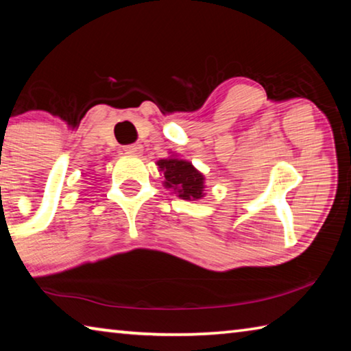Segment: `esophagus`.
Returning <instances> with one entry per match:
<instances>
[{
    "label": "esophagus",
    "mask_w": 351,
    "mask_h": 351,
    "mask_svg": "<svg viewBox=\"0 0 351 351\" xmlns=\"http://www.w3.org/2000/svg\"><path fill=\"white\" fill-rule=\"evenodd\" d=\"M123 152H125L127 154H141L142 153V145H139V144L125 145V147H123Z\"/></svg>",
    "instance_id": "34e87169"
}]
</instances>
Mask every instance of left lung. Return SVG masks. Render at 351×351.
<instances>
[{
  "mask_svg": "<svg viewBox=\"0 0 351 351\" xmlns=\"http://www.w3.org/2000/svg\"><path fill=\"white\" fill-rule=\"evenodd\" d=\"M159 169L164 171V186L175 190L182 199L195 201L204 197V176L192 164L176 156L159 159Z\"/></svg>",
  "mask_w": 351,
  "mask_h": 351,
  "instance_id": "8db88e82",
  "label": "left lung"
}]
</instances>
